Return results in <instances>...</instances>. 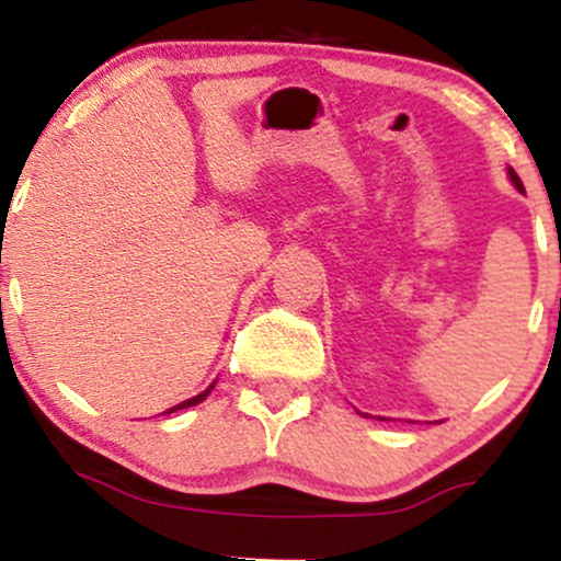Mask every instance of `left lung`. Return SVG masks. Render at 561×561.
<instances>
[{"label": "left lung", "instance_id": "obj_1", "mask_svg": "<svg viewBox=\"0 0 561 561\" xmlns=\"http://www.w3.org/2000/svg\"><path fill=\"white\" fill-rule=\"evenodd\" d=\"M508 176H512V182H514V186H517L519 192H525V186H523V182H519V176H517V173H514L512 169H508Z\"/></svg>", "mask_w": 561, "mask_h": 561}]
</instances>
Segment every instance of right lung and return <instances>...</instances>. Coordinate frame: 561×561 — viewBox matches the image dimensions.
<instances>
[{
  "label": "right lung",
  "instance_id": "right-lung-1",
  "mask_svg": "<svg viewBox=\"0 0 561 561\" xmlns=\"http://www.w3.org/2000/svg\"><path fill=\"white\" fill-rule=\"evenodd\" d=\"M210 390H214V385H210V388H208V390H205V392H199V396H195V398H190V401H184V403L173 405V409H169V414H171V411H179V409H190V405H197L199 401H203V398H205V396H208V392H210Z\"/></svg>",
  "mask_w": 561,
  "mask_h": 561
}]
</instances>
